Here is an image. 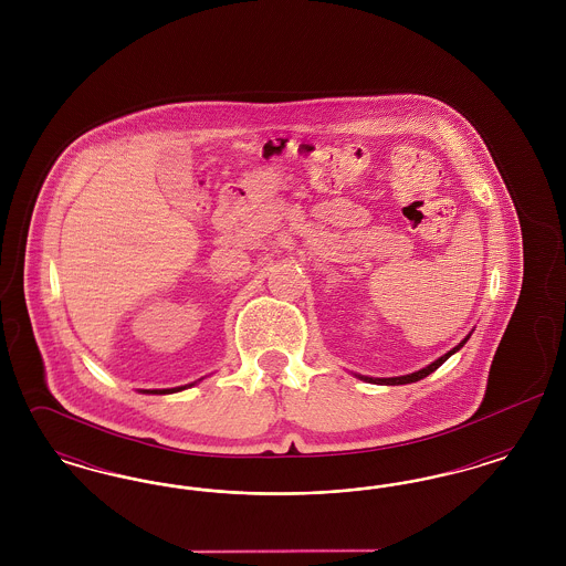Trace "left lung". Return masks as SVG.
I'll list each match as a JSON object with an SVG mask.
<instances>
[{
    "label": "left lung",
    "instance_id": "8db88e82",
    "mask_svg": "<svg viewBox=\"0 0 566 566\" xmlns=\"http://www.w3.org/2000/svg\"><path fill=\"white\" fill-rule=\"evenodd\" d=\"M471 337V333L458 344L457 348H452L450 352H446L443 356H439L437 360H432L431 365H427V367H422L420 371H413V374H407V376H397V377H369V376H360V374H354V376L358 377V379H363V381H369V384H379V386H401V384H411V381H418V379H422V377L431 376L434 369H439L452 354H457L464 344H467V339Z\"/></svg>",
    "mask_w": 566,
    "mask_h": 566
}]
</instances>
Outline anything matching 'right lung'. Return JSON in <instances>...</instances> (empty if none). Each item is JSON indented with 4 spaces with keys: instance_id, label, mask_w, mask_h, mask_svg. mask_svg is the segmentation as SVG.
Returning a JSON list of instances; mask_svg holds the SVG:
<instances>
[{
    "instance_id": "obj_1",
    "label": "right lung",
    "mask_w": 566,
    "mask_h": 566,
    "mask_svg": "<svg viewBox=\"0 0 566 566\" xmlns=\"http://www.w3.org/2000/svg\"><path fill=\"white\" fill-rule=\"evenodd\" d=\"M201 379H203V377H201ZM201 379H197V381H201ZM197 381H192V384H185V386H176V388H155V390H139V392H144V395H174V392L187 390L190 386H195Z\"/></svg>"
}]
</instances>
